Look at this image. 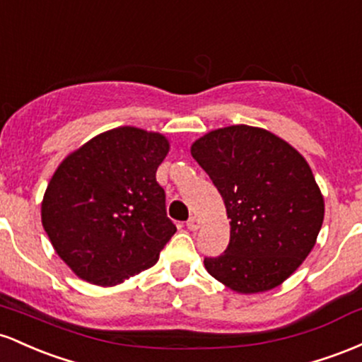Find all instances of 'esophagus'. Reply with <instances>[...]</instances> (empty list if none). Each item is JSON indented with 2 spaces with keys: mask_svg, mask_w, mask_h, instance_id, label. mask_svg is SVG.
Returning a JSON list of instances; mask_svg holds the SVG:
<instances>
[{
  "mask_svg": "<svg viewBox=\"0 0 362 362\" xmlns=\"http://www.w3.org/2000/svg\"><path fill=\"white\" fill-rule=\"evenodd\" d=\"M186 227H188L189 230H197L198 227H200V218H197V217H189V221L186 222Z\"/></svg>",
  "mask_w": 362,
  "mask_h": 362,
  "instance_id": "obj_1",
  "label": "esophagus"
}]
</instances>
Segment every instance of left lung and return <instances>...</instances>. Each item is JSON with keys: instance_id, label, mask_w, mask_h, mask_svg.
Returning a JSON list of instances; mask_svg holds the SVG:
<instances>
[{"instance_id": "left-lung-1", "label": "left lung", "mask_w": 362, "mask_h": 362, "mask_svg": "<svg viewBox=\"0 0 362 362\" xmlns=\"http://www.w3.org/2000/svg\"><path fill=\"white\" fill-rule=\"evenodd\" d=\"M193 159L226 203L230 239L205 269L235 292L280 286L306 259L323 224L325 203L311 168L282 138L235 124L192 145Z\"/></svg>"}]
</instances>
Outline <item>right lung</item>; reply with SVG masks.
Returning <instances> with one entry per match:
<instances>
[{
    "instance_id": "add662e5",
    "label": "right lung",
    "mask_w": 362,
    "mask_h": 362,
    "mask_svg": "<svg viewBox=\"0 0 362 362\" xmlns=\"http://www.w3.org/2000/svg\"><path fill=\"white\" fill-rule=\"evenodd\" d=\"M168 152L160 133L119 127L93 136L52 174L42 226L80 279L116 286L156 265L176 233L156 180Z\"/></svg>"
}]
</instances>
